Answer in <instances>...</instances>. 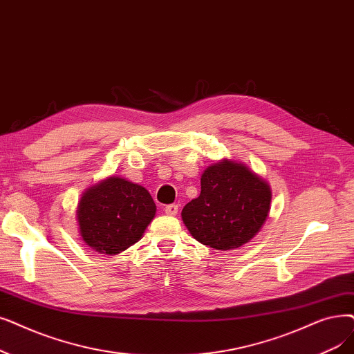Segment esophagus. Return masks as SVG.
<instances>
[{
	"label": "esophagus",
	"instance_id": "1",
	"mask_svg": "<svg viewBox=\"0 0 354 354\" xmlns=\"http://www.w3.org/2000/svg\"><path fill=\"white\" fill-rule=\"evenodd\" d=\"M178 205L176 204H171V205H166L165 207V212L167 214V215H176L178 214Z\"/></svg>",
	"mask_w": 354,
	"mask_h": 354
}]
</instances>
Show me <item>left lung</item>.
Wrapping results in <instances>:
<instances>
[{
	"instance_id": "obj_1",
	"label": "left lung",
	"mask_w": 354,
	"mask_h": 354,
	"mask_svg": "<svg viewBox=\"0 0 354 354\" xmlns=\"http://www.w3.org/2000/svg\"><path fill=\"white\" fill-rule=\"evenodd\" d=\"M272 201L269 183L244 163L224 159L201 176V194L182 209L195 240L217 250H234L263 227Z\"/></svg>"
}]
</instances>
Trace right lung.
I'll return each instance as SVG.
<instances>
[{
    "mask_svg": "<svg viewBox=\"0 0 354 354\" xmlns=\"http://www.w3.org/2000/svg\"><path fill=\"white\" fill-rule=\"evenodd\" d=\"M155 214V201L146 188L110 176L82 194L76 218L86 245L113 256L139 241Z\"/></svg>",
    "mask_w": 354,
    "mask_h": 354,
    "instance_id": "obj_1",
    "label": "right lung"
}]
</instances>
